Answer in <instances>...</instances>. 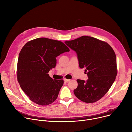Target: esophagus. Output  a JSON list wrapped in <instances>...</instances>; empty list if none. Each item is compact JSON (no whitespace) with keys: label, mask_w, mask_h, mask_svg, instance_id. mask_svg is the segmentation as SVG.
I'll return each instance as SVG.
<instances>
[{"label":"esophagus","mask_w":132,"mask_h":132,"mask_svg":"<svg viewBox=\"0 0 132 132\" xmlns=\"http://www.w3.org/2000/svg\"><path fill=\"white\" fill-rule=\"evenodd\" d=\"M64 80L65 82H68V81H69L70 80V79H67L65 78V79H64Z\"/></svg>","instance_id":"esophagus-1"}]
</instances>
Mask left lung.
Wrapping results in <instances>:
<instances>
[{
    "mask_svg": "<svg viewBox=\"0 0 132 132\" xmlns=\"http://www.w3.org/2000/svg\"><path fill=\"white\" fill-rule=\"evenodd\" d=\"M65 43L77 54L79 66L86 68L88 79H77L73 90L76 97L86 103L101 99L109 91L117 75L114 51L106 42L95 37L82 36Z\"/></svg>",
    "mask_w": 132,
    "mask_h": 132,
    "instance_id": "obj_1",
    "label": "left lung"
}]
</instances>
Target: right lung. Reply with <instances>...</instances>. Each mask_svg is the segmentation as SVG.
Returning <instances> with one entry per match:
<instances>
[{
	"label": "right lung",
	"instance_id": "right-lung-1",
	"mask_svg": "<svg viewBox=\"0 0 132 132\" xmlns=\"http://www.w3.org/2000/svg\"><path fill=\"white\" fill-rule=\"evenodd\" d=\"M69 51L63 42L46 37L31 40L22 47L18 57L17 79L32 101L47 105L57 99L64 80L53 79L48 73L56 66V57Z\"/></svg>",
	"mask_w": 132,
	"mask_h": 132
}]
</instances>
